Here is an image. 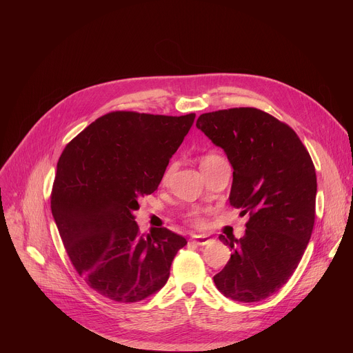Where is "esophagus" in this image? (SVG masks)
I'll list each match as a JSON object with an SVG mask.
<instances>
[{"instance_id": "obj_1", "label": "esophagus", "mask_w": 353, "mask_h": 353, "mask_svg": "<svg viewBox=\"0 0 353 353\" xmlns=\"http://www.w3.org/2000/svg\"><path fill=\"white\" fill-rule=\"evenodd\" d=\"M190 240H191V243H194L196 245H205L211 241V239H208L207 236H192Z\"/></svg>"}]
</instances>
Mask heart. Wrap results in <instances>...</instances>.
<instances>
[{
  "label": "heart",
  "instance_id": "1",
  "mask_svg": "<svg viewBox=\"0 0 353 353\" xmlns=\"http://www.w3.org/2000/svg\"><path fill=\"white\" fill-rule=\"evenodd\" d=\"M222 161H225V159H223L221 155H216V154H207V155H204L203 158H201V168H205V166L214 165V163H216V162H222ZM172 173H173V166H169V168L165 170V173H163L162 181L166 183V181L170 179ZM188 222L192 223V225L196 226V228H201V226H203V225L205 223V219H204V216L201 215L199 212H191V214L188 215Z\"/></svg>",
  "mask_w": 353,
  "mask_h": 353
}]
</instances>
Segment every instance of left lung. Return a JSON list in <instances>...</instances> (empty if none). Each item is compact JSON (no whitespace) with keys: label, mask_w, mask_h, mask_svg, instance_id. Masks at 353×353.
Returning <instances> with one entry per match:
<instances>
[{"label":"left lung","mask_w":353,"mask_h":353,"mask_svg":"<svg viewBox=\"0 0 353 353\" xmlns=\"http://www.w3.org/2000/svg\"><path fill=\"white\" fill-rule=\"evenodd\" d=\"M196 127L226 152L229 203L250 216L241 239L219 236L233 253L214 282L226 297L254 303L279 290L303 257L316 219V169L297 134L260 109L204 113Z\"/></svg>","instance_id":"1"}]
</instances>
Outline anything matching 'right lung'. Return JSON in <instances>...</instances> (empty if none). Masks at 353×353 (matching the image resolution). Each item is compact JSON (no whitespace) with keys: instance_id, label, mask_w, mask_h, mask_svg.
<instances>
[{"instance_id":"right-lung-1","label":"right lung","mask_w":353,"mask_h":353,"mask_svg":"<svg viewBox=\"0 0 353 353\" xmlns=\"http://www.w3.org/2000/svg\"><path fill=\"white\" fill-rule=\"evenodd\" d=\"M194 119L112 112L63 150L52 212L74 268L99 294L135 303L168 282L187 240L166 228L141 233L132 211L158 188Z\"/></svg>"}]
</instances>
